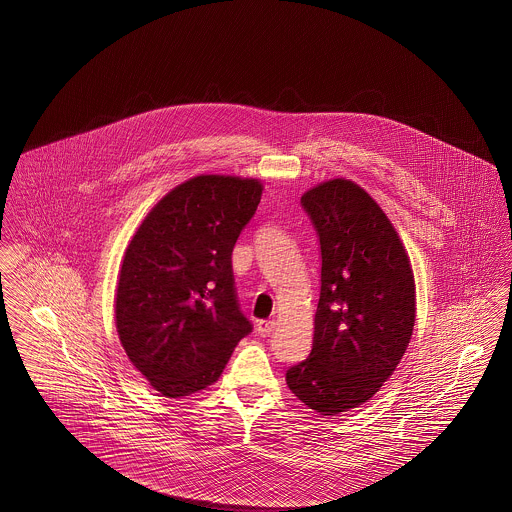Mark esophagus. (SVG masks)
I'll use <instances>...</instances> for the list:
<instances>
[{
    "mask_svg": "<svg viewBox=\"0 0 512 512\" xmlns=\"http://www.w3.org/2000/svg\"><path fill=\"white\" fill-rule=\"evenodd\" d=\"M274 328H276V322H274V320H259V322H257V332H259L261 336L272 334Z\"/></svg>",
    "mask_w": 512,
    "mask_h": 512,
    "instance_id": "obj_1",
    "label": "esophagus"
}]
</instances>
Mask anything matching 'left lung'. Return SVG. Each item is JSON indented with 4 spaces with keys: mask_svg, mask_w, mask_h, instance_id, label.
I'll return each instance as SVG.
<instances>
[{
    "mask_svg": "<svg viewBox=\"0 0 512 512\" xmlns=\"http://www.w3.org/2000/svg\"><path fill=\"white\" fill-rule=\"evenodd\" d=\"M320 242V299L311 355L286 384L324 414L366 403L403 359L416 318L407 249L382 207L353 180L334 178L301 195Z\"/></svg>",
    "mask_w": 512,
    "mask_h": 512,
    "instance_id": "obj_1",
    "label": "left lung"
}]
</instances>
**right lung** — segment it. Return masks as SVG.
Here are the masks:
<instances>
[{
  "label": "right lung",
  "mask_w": 512,
  "mask_h": 512,
  "mask_svg": "<svg viewBox=\"0 0 512 512\" xmlns=\"http://www.w3.org/2000/svg\"><path fill=\"white\" fill-rule=\"evenodd\" d=\"M261 195L257 178L194 176L157 201L124 251L119 340L165 397L213 386L251 332L236 297L232 249Z\"/></svg>",
  "instance_id": "obj_1"
}]
</instances>
